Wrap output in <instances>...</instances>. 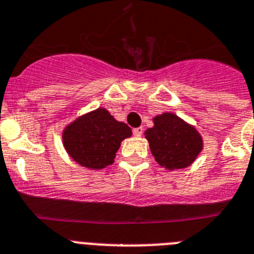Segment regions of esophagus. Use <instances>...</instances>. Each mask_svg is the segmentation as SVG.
<instances>
[{
    "mask_svg": "<svg viewBox=\"0 0 254 254\" xmlns=\"http://www.w3.org/2000/svg\"><path fill=\"white\" fill-rule=\"evenodd\" d=\"M133 133H134V135H136V136H140L143 134V127H135V129L133 130Z\"/></svg>",
    "mask_w": 254,
    "mask_h": 254,
    "instance_id": "1",
    "label": "esophagus"
}]
</instances>
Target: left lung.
Returning a JSON list of instances; mask_svg holds the SVG:
<instances>
[{"label": "left lung", "mask_w": 254, "mask_h": 254, "mask_svg": "<svg viewBox=\"0 0 254 254\" xmlns=\"http://www.w3.org/2000/svg\"><path fill=\"white\" fill-rule=\"evenodd\" d=\"M152 120L153 127L145 130L144 136L156 162L170 171L190 166L203 151L197 127L173 112H162Z\"/></svg>", "instance_id": "1"}]
</instances>
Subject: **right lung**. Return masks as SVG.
Masks as SVG:
<instances>
[{
  "mask_svg": "<svg viewBox=\"0 0 254 254\" xmlns=\"http://www.w3.org/2000/svg\"><path fill=\"white\" fill-rule=\"evenodd\" d=\"M131 134L125 123L116 120L105 107H98L66 125L61 136L72 161L87 169L101 170L114 162L121 142Z\"/></svg>",
  "mask_w": 254,
  "mask_h": 254,
  "instance_id": "obj_1",
  "label": "right lung"
}]
</instances>
